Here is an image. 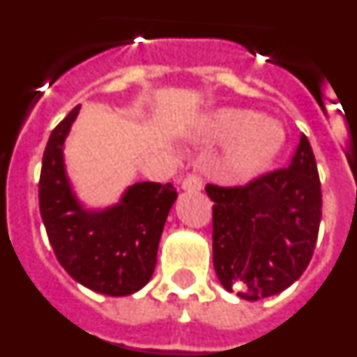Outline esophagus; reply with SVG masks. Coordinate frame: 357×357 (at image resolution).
Listing matches in <instances>:
<instances>
[{"label":"esophagus","mask_w":357,"mask_h":357,"mask_svg":"<svg viewBox=\"0 0 357 357\" xmlns=\"http://www.w3.org/2000/svg\"><path fill=\"white\" fill-rule=\"evenodd\" d=\"M182 189H185V191H200L202 188H204V182H202L200 176L197 175V173H188V175L184 176V181H182Z\"/></svg>","instance_id":"esophagus-1"}]
</instances>
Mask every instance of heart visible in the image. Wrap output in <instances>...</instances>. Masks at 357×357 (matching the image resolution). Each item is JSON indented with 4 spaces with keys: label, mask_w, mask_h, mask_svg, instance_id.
Listing matches in <instances>:
<instances>
[{
    "label": "heart",
    "mask_w": 357,
    "mask_h": 357,
    "mask_svg": "<svg viewBox=\"0 0 357 357\" xmlns=\"http://www.w3.org/2000/svg\"><path fill=\"white\" fill-rule=\"evenodd\" d=\"M211 139H229L225 168L232 178L247 181L273 164L286 143L284 128L270 118H254L243 109H220L207 118Z\"/></svg>",
    "instance_id": "obj_1"
}]
</instances>
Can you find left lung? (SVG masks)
Wrapping results in <instances>:
<instances>
[{
    "label": "left lung",
    "mask_w": 357,
    "mask_h": 357,
    "mask_svg": "<svg viewBox=\"0 0 357 357\" xmlns=\"http://www.w3.org/2000/svg\"><path fill=\"white\" fill-rule=\"evenodd\" d=\"M213 206V264L227 291L245 301L277 295L304 273L321 220L317 160L301 135L288 168L245 185L207 184Z\"/></svg>",
    "instance_id": "left-lung-1"
}]
</instances>
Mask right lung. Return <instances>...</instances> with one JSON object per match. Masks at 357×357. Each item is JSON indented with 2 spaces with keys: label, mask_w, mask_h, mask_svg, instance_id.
I'll return each instance as SVG.
<instances>
[{
  "label": "right lung",
  "mask_w": 357,
  "mask_h": 357,
  "mask_svg": "<svg viewBox=\"0 0 357 357\" xmlns=\"http://www.w3.org/2000/svg\"><path fill=\"white\" fill-rule=\"evenodd\" d=\"M80 105L50 135L39 178V209L59 263L93 291L125 296L148 284L157 248L176 191L172 184L137 182L119 204L103 211L84 209L64 168V141Z\"/></svg>",
  "instance_id": "right-lung-1"
}]
</instances>
